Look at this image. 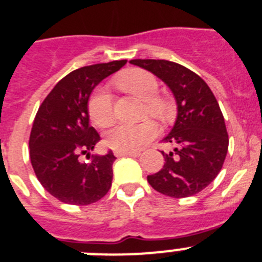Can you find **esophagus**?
<instances>
[{
	"instance_id": "34e87169",
	"label": "esophagus",
	"mask_w": 262,
	"mask_h": 262,
	"mask_svg": "<svg viewBox=\"0 0 262 262\" xmlns=\"http://www.w3.org/2000/svg\"><path fill=\"white\" fill-rule=\"evenodd\" d=\"M115 156L120 158V156H137L141 154V151H115Z\"/></svg>"
}]
</instances>
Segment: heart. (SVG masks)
<instances>
[{"mask_svg": "<svg viewBox=\"0 0 262 262\" xmlns=\"http://www.w3.org/2000/svg\"><path fill=\"white\" fill-rule=\"evenodd\" d=\"M116 85L145 101V115H151L167 123L173 116V106L167 98L158 95L159 82L152 73L145 70H130L116 80ZM88 114L92 123L98 128H108L115 121L114 102L103 88H98L88 102ZM158 125L152 120L139 124H119L106 137L108 147L117 151H133L150 142L158 136Z\"/></svg>", "mask_w": 262, "mask_h": 262, "instance_id": "obj_1", "label": "heart"}]
</instances>
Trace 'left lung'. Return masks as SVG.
Returning <instances> with one entry per match:
<instances>
[{
	"mask_svg": "<svg viewBox=\"0 0 262 262\" xmlns=\"http://www.w3.org/2000/svg\"><path fill=\"white\" fill-rule=\"evenodd\" d=\"M132 64L150 71L173 92L178 116L163 139L174 150L161 151L164 165L147 176L152 189L172 198L198 194L217 177L229 147L224 115L204 80L189 68L164 59H133Z\"/></svg>",
	"mask_w": 262,
	"mask_h": 262,
	"instance_id": "1",
	"label": "left lung"
}]
</instances>
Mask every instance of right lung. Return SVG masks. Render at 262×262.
<instances>
[{
  "label": "right lung",
  "instance_id": "1",
  "mask_svg": "<svg viewBox=\"0 0 262 262\" xmlns=\"http://www.w3.org/2000/svg\"><path fill=\"white\" fill-rule=\"evenodd\" d=\"M125 63L114 60L72 71L38 107L29 136L31 163L41 185L60 202L92 204L111 187L116 159L112 151L104 156H89V163H80L79 158L99 141V134L89 125L90 93Z\"/></svg>",
  "mask_w": 262,
  "mask_h": 262
}]
</instances>
